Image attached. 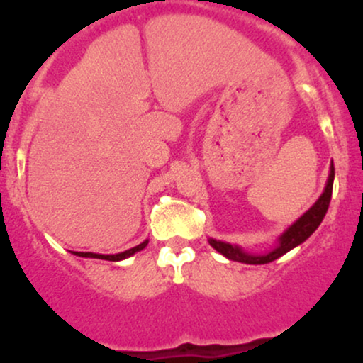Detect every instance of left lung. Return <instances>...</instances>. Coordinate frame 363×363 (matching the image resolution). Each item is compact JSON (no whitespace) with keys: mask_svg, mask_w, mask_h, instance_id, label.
I'll list each match as a JSON object with an SVG mask.
<instances>
[{"mask_svg":"<svg viewBox=\"0 0 363 363\" xmlns=\"http://www.w3.org/2000/svg\"><path fill=\"white\" fill-rule=\"evenodd\" d=\"M333 185H334V164L330 162L329 177H328V182H325V186L321 196L318 198V201L314 203L313 206L296 220V223H293L285 233L278 235L275 249H272L270 252H265V254H250V252H245L242 247L233 245L229 242H223V240H216L211 238L208 239L209 245H211L214 250H218L219 254H223L225 259L240 262V264H249V265L270 264V262L280 259L281 255H285L286 252L295 249V247H298L299 244H303L304 240H306L309 235L319 228V224L323 223L325 213H328L330 196H333Z\"/></svg>","mask_w":363,"mask_h":363,"instance_id":"8db88e82","label":"left lung"}]
</instances>
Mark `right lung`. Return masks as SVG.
<instances>
[{"label":"right lung","mask_w":363,"mask_h":363,"mask_svg":"<svg viewBox=\"0 0 363 363\" xmlns=\"http://www.w3.org/2000/svg\"><path fill=\"white\" fill-rule=\"evenodd\" d=\"M147 244H149V239H145L143 244L135 245V247H133V249L119 252V254H109V255L93 254V252H72V254H75L78 257H85V259H99V260H109V262H121V260L128 259V257H130V255H134L135 252H140L143 249H145Z\"/></svg>","instance_id":"1"}]
</instances>
